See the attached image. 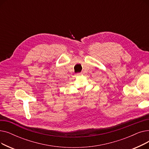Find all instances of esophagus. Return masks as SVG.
<instances>
[{
	"label": "esophagus",
	"instance_id": "esophagus-1",
	"mask_svg": "<svg viewBox=\"0 0 149 149\" xmlns=\"http://www.w3.org/2000/svg\"><path fill=\"white\" fill-rule=\"evenodd\" d=\"M81 73H77L76 75H81Z\"/></svg>",
	"mask_w": 149,
	"mask_h": 149
}]
</instances>
